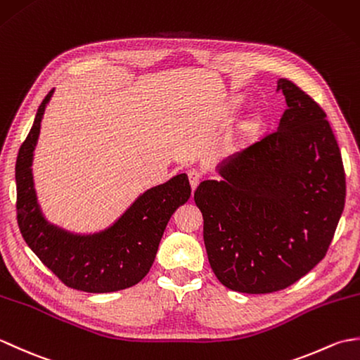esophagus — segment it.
Instances as JSON below:
<instances>
[{"label": "esophagus", "mask_w": 360, "mask_h": 360, "mask_svg": "<svg viewBox=\"0 0 360 360\" xmlns=\"http://www.w3.org/2000/svg\"><path fill=\"white\" fill-rule=\"evenodd\" d=\"M201 179H202V174L198 170H190L188 172V181H190V186H192L193 190L198 187V184H200Z\"/></svg>", "instance_id": "esophagus-1"}]
</instances>
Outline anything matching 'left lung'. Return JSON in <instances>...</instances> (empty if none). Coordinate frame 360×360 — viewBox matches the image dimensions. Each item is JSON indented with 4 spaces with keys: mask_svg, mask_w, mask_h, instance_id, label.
Returning <instances> with one entry per match:
<instances>
[{
    "mask_svg": "<svg viewBox=\"0 0 360 360\" xmlns=\"http://www.w3.org/2000/svg\"><path fill=\"white\" fill-rule=\"evenodd\" d=\"M278 129L202 181L195 202L217 278L232 290L269 294L307 275L326 255L345 207L340 148L326 112L286 79Z\"/></svg>",
    "mask_w": 360,
    "mask_h": 360,
    "instance_id": "1",
    "label": "left lung"
}]
</instances>
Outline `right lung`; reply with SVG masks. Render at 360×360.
Listing matches in <instances>:
<instances>
[{"label":"right lung","instance_id":"add662e5","mask_svg":"<svg viewBox=\"0 0 360 360\" xmlns=\"http://www.w3.org/2000/svg\"><path fill=\"white\" fill-rule=\"evenodd\" d=\"M52 93L53 89L38 106L34 125L18 150L15 179L20 232L40 262L68 288L93 294L131 288L148 274L168 219L192 193L187 174H176L147 190L101 233L80 236L48 224L38 209L30 165Z\"/></svg>","mask_w":360,"mask_h":360}]
</instances>
